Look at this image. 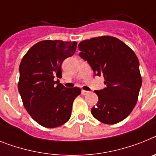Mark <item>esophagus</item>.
<instances>
[{"instance_id": "1", "label": "esophagus", "mask_w": 156, "mask_h": 156, "mask_svg": "<svg viewBox=\"0 0 156 156\" xmlns=\"http://www.w3.org/2000/svg\"><path fill=\"white\" fill-rule=\"evenodd\" d=\"M89 94V91H86V90H82V95H86V94Z\"/></svg>"}]
</instances>
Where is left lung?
Wrapping results in <instances>:
<instances>
[{
    "instance_id": "left-lung-1",
    "label": "left lung",
    "mask_w": 156,
    "mask_h": 156,
    "mask_svg": "<svg viewBox=\"0 0 156 156\" xmlns=\"http://www.w3.org/2000/svg\"><path fill=\"white\" fill-rule=\"evenodd\" d=\"M79 56L90 64L95 75H103L106 87L95 90L98 101L91 109L101 122L122 121L134 108L142 85L140 63L133 50L112 36H100L78 44Z\"/></svg>"
}]
</instances>
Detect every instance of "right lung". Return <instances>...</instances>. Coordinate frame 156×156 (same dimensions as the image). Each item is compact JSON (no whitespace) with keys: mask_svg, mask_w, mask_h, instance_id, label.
I'll return each mask as SVG.
<instances>
[{"mask_svg":"<svg viewBox=\"0 0 156 156\" xmlns=\"http://www.w3.org/2000/svg\"><path fill=\"white\" fill-rule=\"evenodd\" d=\"M76 42L44 40L27 51L20 64L18 90L23 106L45 128L61 126L70 119L73 102L81 94L78 87L66 88L55 81L62 78L63 60L75 52Z\"/></svg>","mask_w":156,"mask_h":156,"instance_id":"obj_1","label":"right lung"}]
</instances>
